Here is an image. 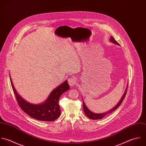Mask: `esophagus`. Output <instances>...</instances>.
<instances>
[{"label":"esophagus","instance_id":"34e87169","mask_svg":"<svg viewBox=\"0 0 146 146\" xmlns=\"http://www.w3.org/2000/svg\"><path fill=\"white\" fill-rule=\"evenodd\" d=\"M68 81L69 85L70 86H74V85L76 84V79L75 77H70V78H69L68 79Z\"/></svg>","mask_w":146,"mask_h":146}]
</instances>
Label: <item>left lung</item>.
<instances>
[{
    "mask_svg": "<svg viewBox=\"0 0 146 146\" xmlns=\"http://www.w3.org/2000/svg\"><path fill=\"white\" fill-rule=\"evenodd\" d=\"M110 41L111 42H112L113 43H114L115 44H117V45H119V43L117 42V41L114 38V37L113 36H111L110 37ZM127 87H128V84L127 85V87H126V89L125 90V92L123 94V95L122 96L121 99L120 100V101H119V102L117 104V105L116 106H115L114 108H113L112 109L109 110L107 112H105V113H101V114H97V113H93L91 111H90L88 108L86 107V106L85 105L84 101H83V108H84V113L85 114H86V115L90 119H93V120H95V119H102V118H104L105 116L109 114L110 113H112L113 111H114V110H115L121 104H122V102H123L125 96H126V93H127Z\"/></svg>",
    "mask_w": 146,
    "mask_h": 146,
    "instance_id": "obj_1",
    "label": "left lung"
}]
</instances>
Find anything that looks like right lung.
Segmentation results:
<instances>
[{
	"instance_id": "add662e5",
	"label": "right lung",
	"mask_w": 146,
	"mask_h": 146,
	"mask_svg": "<svg viewBox=\"0 0 146 146\" xmlns=\"http://www.w3.org/2000/svg\"><path fill=\"white\" fill-rule=\"evenodd\" d=\"M9 77L17 102L20 108L29 116L37 120L48 122L53 121L60 116L61 111L58 100L62 94L69 89L70 87L67 81L54 89L45 102L35 105L28 102L17 94L12 84L11 76Z\"/></svg>"
}]
</instances>
